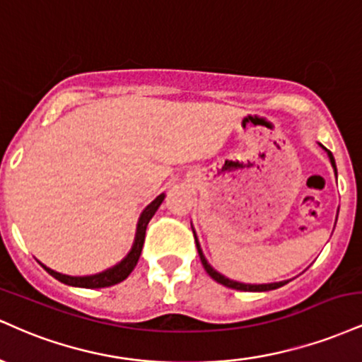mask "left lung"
<instances>
[{"label": "left lung", "mask_w": 362, "mask_h": 362, "mask_svg": "<svg viewBox=\"0 0 362 362\" xmlns=\"http://www.w3.org/2000/svg\"><path fill=\"white\" fill-rule=\"evenodd\" d=\"M327 153H328V158H330V163H332V167H334L335 173H337V168H335V160H334V156H332V153L328 151V149H327ZM194 238H195V245H197V252H199V257H201V262H202V265H204L206 272L209 274V276L213 277V279H214L216 282H219V284L226 286V288H231V289H238V291H272V289H277V288H281V286L288 284V281H281V282H271V284H243V282H236V281H231V279H228V277H224L223 274L216 272L214 269L211 267L209 264H207V260H206L204 253H202V250H201V245H199V240H197V236H195V231H194Z\"/></svg>", "instance_id": "1"}]
</instances>
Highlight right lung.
Wrapping results in <instances>:
<instances>
[{
	"label": "right lung",
	"mask_w": 362,
	"mask_h": 362,
	"mask_svg": "<svg viewBox=\"0 0 362 362\" xmlns=\"http://www.w3.org/2000/svg\"><path fill=\"white\" fill-rule=\"evenodd\" d=\"M165 199V194H160L155 201L151 202V204H148L144 207V211L141 213L139 216V221H138V228H136V238H134V243H132V248L131 252L127 253L126 259H122L119 262L117 265H114V267L107 269V271L103 272H98V274H93V276H66V274H59L56 271H52V269L45 267L42 264V267L51 274L52 277H56L57 281L64 282V284L68 286H74V288H88V289H98V288H109V286H114V284H119L120 281H124L126 277L134 271L136 264H138L139 260V255H141V250H143V243H144V235H146V226L149 223V219L155 216V213L158 211V207H160L161 202H163Z\"/></svg>",
	"instance_id": "obj_1"
}]
</instances>
